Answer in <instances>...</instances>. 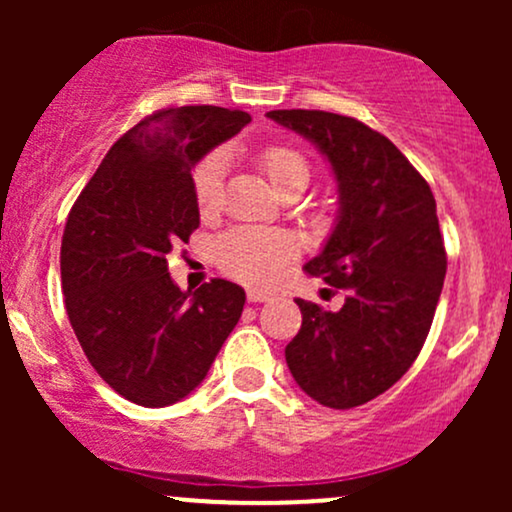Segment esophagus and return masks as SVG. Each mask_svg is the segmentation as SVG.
I'll list each match as a JSON object with an SVG mask.
<instances>
[{
	"instance_id": "esophagus-1",
	"label": "esophagus",
	"mask_w": 512,
	"mask_h": 512,
	"mask_svg": "<svg viewBox=\"0 0 512 512\" xmlns=\"http://www.w3.org/2000/svg\"><path fill=\"white\" fill-rule=\"evenodd\" d=\"M269 296L262 291H248V303H267Z\"/></svg>"
}]
</instances>
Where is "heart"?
<instances>
[{"instance_id":"obj_1","label":"heart","mask_w":512,"mask_h":512,"mask_svg":"<svg viewBox=\"0 0 512 512\" xmlns=\"http://www.w3.org/2000/svg\"><path fill=\"white\" fill-rule=\"evenodd\" d=\"M260 168L272 185L274 192L284 190L289 185H303L310 178L308 161L296 149L284 144L267 146L262 151ZM223 161L221 156H207L199 161L192 173V190H195L197 207L202 211H214L221 199ZM291 238L276 231H260V228H233L216 240L214 255L216 264L233 279L243 281L248 286H272L279 281L281 272L293 257Z\"/></svg>"}]
</instances>
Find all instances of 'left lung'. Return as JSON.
<instances>
[{
	"mask_svg": "<svg viewBox=\"0 0 512 512\" xmlns=\"http://www.w3.org/2000/svg\"><path fill=\"white\" fill-rule=\"evenodd\" d=\"M269 120L317 146L337 180L330 238L305 264L342 289L339 310L298 298L303 325L286 346L298 387L322 407L383 395L411 368L443 291L436 199L419 170L380 132L325 110H272Z\"/></svg>",
	"mask_w": 512,
	"mask_h": 512,
	"instance_id": "1",
	"label": "left lung"
}]
</instances>
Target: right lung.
Segmentation results:
<instances>
[{
  "mask_svg": "<svg viewBox=\"0 0 512 512\" xmlns=\"http://www.w3.org/2000/svg\"><path fill=\"white\" fill-rule=\"evenodd\" d=\"M250 122L243 110L182 105L122 134L69 211L62 289L96 373L139 407H168L207 378L245 291L211 279L180 291L166 255L199 226L192 168Z\"/></svg>",
  "mask_w": 512,
  "mask_h": 512,
  "instance_id": "1",
  "label": "right lung"
}]
</instances>
